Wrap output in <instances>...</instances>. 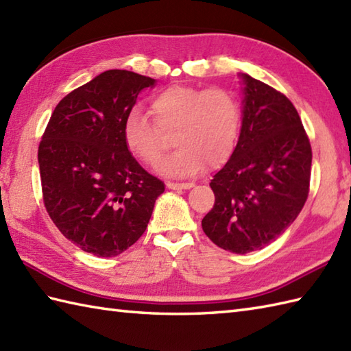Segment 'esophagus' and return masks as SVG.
I'll list each match as a JSON object with an SVG mask.
<instances>
[{
    "label": "esophagus",
    "instance_id": "esophagus-1",
    "mask_svg": "<svg viewBox=\"0 0 351 351\" xmlns=\"http://www.w3.org/2000/svg\"><path fill=\"white\" fill-rule=\"evenodd\" d=\"M166 185L170 190H189L191 187H195V184L191 182H167Z\"/></svg>",
    "mask_w": 351,
    "mask_h": 351
}]
</instances>
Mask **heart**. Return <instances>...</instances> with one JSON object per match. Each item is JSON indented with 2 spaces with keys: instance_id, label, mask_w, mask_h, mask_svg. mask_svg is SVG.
I'll return each mask as SVG.
<instances>
[{
  "instance_id": "obj_1",
  "label": "heart",
  "mask_w": 351,
  "mask_h": 351,
  "mask_svg": "<svg viewBox=\"0 0 351 351\" xmlns=\"http://www.w3.org/2000/svg\"><path fill=\"white\" fill-rule=\"evenodd\" d=\"M155 124L138 110L123 123V141L128 151L147 166H156L175 134L176 151L160 164L167 176L189 178L225 166L232 155L241 123V110L226 88L170 86L151 102Z\"/></svg>"
}]
</instances>
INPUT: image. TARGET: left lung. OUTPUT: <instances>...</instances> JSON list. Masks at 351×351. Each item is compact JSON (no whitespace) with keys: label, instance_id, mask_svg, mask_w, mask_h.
<instances>
[{"label":"left lung","instance_id":"8db88e82","mask_svg":"<svg viewBox=\"0 0 351 351\" xmlns=\"http://www.w3.org/2000/svg\"><path fill=\"white\" fill-rule=\"evenodd\" d=\"M243 119L238 143L210 187L215 202L202 229L219 247L238 255L274 241L306 202L312 151L285 95L240 73Z\"/></svg>","mask_w":351,"mask_h":351}]
</instances>
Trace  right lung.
Wrapping results in <instances>:
<instances>
[{
	"label": "right lung",
	"instance_id": "obj_1",
	"mask_svg": "<svg viewBox=\"0 0 351 351\" xmlns=\"http://www.w3.org/2000/svg\"><path fill=\"white\" fill-rule=\"evenodd\" d=\"M154 78L131 71L99 73L58 102L39 145L45 208L81 250L110 258L143 235L164 182L140 166L123 123Z\"/></svg>",
	"mask_w": 351,
	"mask_h": 351
}]
</instances>
